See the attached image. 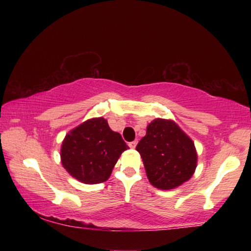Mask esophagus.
Wrapping results in <instances>:
<instances>
[{"mask_svg": "<svg viewBox=\"0 0 251 251\" xmlns=\"http://www.w3.org/2000/svg\"><path fill=\"white\" fill-rule=\"evenodd\" d=\"M136 146H137V140H133V142L129 143V147H131V149H135Z\"/></svg>", "mask_w": 251, "mask_h": 251, "instance_id": "34e87169", "label": "esophagus"}]
</instances>
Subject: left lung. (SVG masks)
Masks as SVG:
<instances>
[{"label":"left lung","mask_w":251,"mask_h":251,"mask_svg":"<svg viewBox=\"0 0 251 251\" xmlns=\"http://www.w3.org/2000/svg\"><path fill=\"white\" fill-rule=\"evenodd\" d=\"M136 150L142 156L151 184L171 190L190 179L197 168L194 143L174 121L156 119Z\"/></svg>","instance_id":"obj_1"}]
</instances>
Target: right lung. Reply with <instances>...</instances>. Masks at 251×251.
Listing matches in <instances>:
<instances>
[{
	"mask_svg": "<svg viewBox=\"0 0 251 251\" xmlns=\"http://www.w3.org/2000/svg\"><path fill=\"white\" fill-rule=\"evenodd\" d=\"M128 145L112 131L105 119H91L70 131L61 145V163L84 184H99L111 176L113 168Z\"/></svg>",
	"mask_w": 251,
	"mask_h": 251,
	"instance_id": "add662e5",
	"label": "right lung"
}]
</instances>
